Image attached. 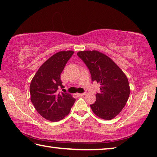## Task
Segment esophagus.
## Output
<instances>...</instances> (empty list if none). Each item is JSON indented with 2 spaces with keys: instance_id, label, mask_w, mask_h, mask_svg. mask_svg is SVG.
Returning <instances> with one entry per match:
<instances>
[{
  "instance_id": "34e87169",
  "label": "esophagus",
  "mask_w": 157,
  "mask_h": 157,
  "mask_svg": "<svg viewBox=\"0 0 157 157\" xmlns=\"http://www.w3.org/2000/svg\"><path fill=\"white\" fill-rule=\"evenodd\" d=\"M77 95H78V96H84V95H86L85 93H83V94H77Z\"/></svg>"
}]
</instances>
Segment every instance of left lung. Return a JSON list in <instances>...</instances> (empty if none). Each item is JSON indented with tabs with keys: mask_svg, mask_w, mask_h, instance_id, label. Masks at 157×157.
<instances>
[{
	"mask_svg": "<svg viewBox=\"0 0 157 157\" xmlns=\"http://www.w3.org/2000/svg\"><path fill=\"white\" fill-rule=\"evenodd\" d=\"M91 73L92 80L100 84V91L95 95L96 101L91 105L93 112L104 120H111L125 106L130 94L125 74L113 61L98 50L79 51Z\"/></svg>",
	"mask_w": 157,
	"mask_h": 157,
	"instance_id": "1",
	"label": "left lung"
}]
</instances>
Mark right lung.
<instances>
[{
	"mask_svg": "<svg viewBox=\"0 0 157 157\" xmlns=\"http://www.w3.org/2000/svg\"><path fill=\"white\" fill-rule=\"evenodd\" d=\"M73 50L59 51L42 64L30 85V100L35 109L46 120L57 122L70 113L75 99L72 95L57 92L61 86V73L73 55Z\"/></svg>",
	"mask_w": 157,
	"mask_h": 157,
	"instance_id": "add662e5",
	"label": "right lung"
}]
</instances>
